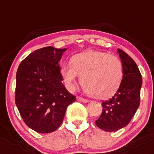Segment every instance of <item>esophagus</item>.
I'll use <instances>...</instances> for the list:
<instances>
[{
  "label": "esophagus",
  "mask_w": 154,
  "mask_h": 154,
  "mask_svg": "<svg viewBox=\"0 0 154 154\" xmlns=\"http://www.w3.org/2000/svg\"><path fill=\"white\" fill-rule=\"evenodd\" d=\"M77 100H79V101L80 102H82V103H88V100H87V99H85V98L83 97H77Z\"/></svg>",
  "instance_id": "esophagus-1"
}]
</instances>
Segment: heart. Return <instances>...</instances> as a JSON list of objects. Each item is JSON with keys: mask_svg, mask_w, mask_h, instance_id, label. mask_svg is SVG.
I'll use <instances>...</instances> for the list:
<instances>
[{"mask_svg": "<svg viewBox=\"0 0 154 154\" xmlns=\"http://www.w3.org/2000/svg\"><path fill=\"white\" fill-rule=\"evenodd\" d=\"M71 64L61 68V75L67 87L73 90L78 76L83 89L99 100L113 96L122 84L123 66L119 58L103 51H90L72 57Z\"/></svg>", "mask_w": 154, "mask_h": 154, "instance_id": "obj_1", "label": "heart"}]
</instances>
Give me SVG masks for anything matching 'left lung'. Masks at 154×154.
Instances as JSON below:
<instances>
[{
    "label": "left lung",
    "instance_id": "8db88e82",
    "mask_svg": "<svg viewBox=\"0 0 154 154\" xmlns=\"http://www.w3.org/2000/svg\"><path fill=\"white\" fill-rule=\"evenodd\" d=\"M118 54L123 66V79L114 96L102 103L103 111L96 125L106 131H114L128 125L140 105L142 77L137 64L122 50Z\"/></svg>",
    "mask_w": 154,
    "mask_h": 154
}]
</instances>
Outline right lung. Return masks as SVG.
I'll list each match as a JSON object with an SVG mask.
<instances>
[{
    "label": "right lung",
    "instance_id": "right-lung-1",
    "mask_svg": "<svg viewBox=\"0 0 154 154\" xmlns=\"http://www.w3.org/2000/svg\"><path fill=\"white\" fill-rule=\"evenodd\" d=\"M66 51L51 46L36 50L17 69L16 105L26 125L37 132L56 131L76 100L62 83L59 62Z\"/></svg>",
    "mask_w": 154,
    "mask_h": 154
}]
</instances>
